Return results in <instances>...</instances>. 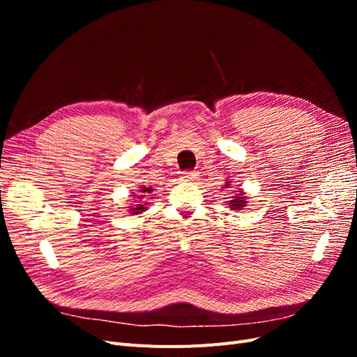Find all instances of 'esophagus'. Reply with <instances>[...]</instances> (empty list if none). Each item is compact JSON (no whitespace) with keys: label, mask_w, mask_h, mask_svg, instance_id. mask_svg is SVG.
Wrapping results in <instances>:
<instances>
[{"label":"esophagus","mask_w":357,"mask_h":357,"mask_svg":"<svg viewBox=\"0 0 357 357\" xmlns=\"http://www.w3.org/2000/svg\"><path fill=\"white\" fill-rule=\"evenodd\" d=\"M180 178L185 180V181H192V180L197 178V172H193V171H185V172H181V174H180Z\"/></svg>","instance_id":"esophagus-1"}]
</instances>
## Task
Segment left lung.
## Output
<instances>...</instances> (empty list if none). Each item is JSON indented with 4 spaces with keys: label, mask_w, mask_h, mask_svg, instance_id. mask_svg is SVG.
<instances>
[{
    "label": "left lung",
    "mask_w": 357,
    "mask_h": 357,
    "mask_svg": "<svg viewBox=\"0 0 357 357\" xmlns=\"http://www.w3.org/2000/svg\"><path fill=\"white\" fill-rule=\"evenodd\" d=\"M231 185V181H226L225 188H228ZM235 195L231 198V201H228V205L232 210H243L247 205V197H244V192L240 190H234Z\"/></svg>",
    "instance_id": "1"
}]
</instances>
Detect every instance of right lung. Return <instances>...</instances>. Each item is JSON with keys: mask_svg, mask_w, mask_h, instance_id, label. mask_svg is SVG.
<instances>
[{"mask_svg": "<svg viewBox=\"0 0 357 357\" xmlns=\"http://www.w3.org/2000/svg\"><path fill=\"white\" fill-rule=\"evenodd\" d=\"M152 188H146V186H142V190H139V195H134V197H137L138 199H143L144 197H147L146 193H152ZM147 202H139V204H135V205H131V207H129V213H132V214H139V213H143V211H146L147 210Z\"/></svg>", "mask_w": 357, "mask_h": 357, "instance_id": "right-lung-1", "label": "right lung"}]
</instances>
